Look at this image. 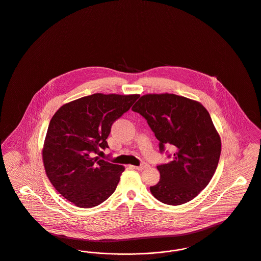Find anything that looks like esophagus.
Here are the masks:
<instances>
[{
    "mask_svg": "<svg viewBox=\"0 0 261 261\" xmlns=\"http://www.w3.org/2000/svg\"><path fill=\"white\" fill-rule=\"evenodd\" d=\"M148 167V164L147 163H141V165L140 166H134V168L136 169V170H138V171H142V170H144L145 168H147Z\"/></svg>",
    "mask_w": 261,
    "mask_h": 261,
    "instance_id": "esophagus-1",
    "label": "esophagus"
}]
</instances>
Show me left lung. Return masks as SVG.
<instances>
[{
  "instance_id": "8db88e82",
  "label": "left lung",
  "mask_w": 261,
  "mask_h": 261,
  "mask_svg": "<svg viewBox=\"0 0 261 261\" xmlns=\"http://www.w3.org/2000/svg\"><path fill=\"white\" fill-rule=\"evenodd\" d=\"M132 110L146 119L160 153L165 146L175 150L169 163L157 165L160 180L150 187L152 195L168 205L192 200L210 182L221 153L208 111L197 101L167 93L144 95Z\"/></svg>"
}]
</instances>
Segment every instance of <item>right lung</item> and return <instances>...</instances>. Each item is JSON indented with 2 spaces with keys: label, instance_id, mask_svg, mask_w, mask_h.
Masks as SVG:
<instances>
[{
  "label": "right lung",
  "instance_id": "obj_1",
  "mask_svg": "<svg viewBox=\"0 0 261 261\" xmlns=\"http://www.w3.org/2000/svg\"><path fill=\"white\" fill-rule=\"evenodd\" d=\"M139 95L96 93L63 105L52 117L43 148L46 174L59 193L81 208L104 202L125 168L94 157L109 148L113 123Z\"/></svg>",
  "mask_w": 261,
  "mask_h": 261
}]
</instances>
